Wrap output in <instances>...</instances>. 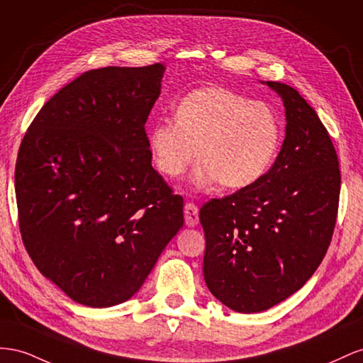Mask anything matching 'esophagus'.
I'll list each match as a JSON object with an SVG mask.
<instances>
[{"label": "esophagus", "instance_id": "obj_1", "mask_svg": "<svg viewBox=\"0 0 363 363\" xmlns=\"http://www.w3.org/2000/svg\"><path fill=\"white\" fill-rule=\"evenodd\" d=\"M184 219H185V223H187L189 226L198 225V222H199V210H198V206H196L193 202H187V203L184 205Z\"/></svg>", "mask_w": 363, "mask_h": 363}]
</instances>
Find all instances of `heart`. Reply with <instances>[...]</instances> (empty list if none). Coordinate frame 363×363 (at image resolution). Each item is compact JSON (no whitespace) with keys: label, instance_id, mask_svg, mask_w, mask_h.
I'll use <instances>...</instances> for the list:
<instances>
[{"label":"heart","instance_id":"b5f03b06","mask_svg":"<svg viewBox=\"0 0 363 363\" xmlns=\"http://www.w3.org/2000/svg\"><path fill=\"white\" fill-rule=\"evenodd\" d=\"M283 128L272 106L225 86H202L181 99L174 118H161L149 130L157 169L179 178L198 155V185L214 181L223 189L250 187L271 169L281 146Z\"/></svg>","mask_w":363,"mask_h":363}]
</instances>
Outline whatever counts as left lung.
<instances>
[{
	"label": "left lung",
	"mask_w": 363,
	"mask_h": 363,
	"mask_svg": "<svg viewBox=\"0 0 363 363\" xmlns=\"http://www.w3.org/2000/svg\"><path fill=\"white\" fill-rule=\"evenodd\" d=\"M267 85L281 96L287 121L274 165L199 211L205 283L240 313L263 312L306 284L328 250L339 208L340 170L328 130L296 89Z\"/></svg>",
	"instance_id": "1"
}]
</instances>
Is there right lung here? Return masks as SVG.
<instances>
[{"instance_id":"right-lung-1","label":"right lung","mask_w":363,"mask_h":363,"mask_svg":"<svg viewBox=\"0 0 363 363\" xmlns=\"http://www.w3.org/2000/svg\"><path fill=\"white\" fill-rule=\"evenodd\" d=\"M164 71H85L21 141V239L39 272L79 304L109 307L137 294L184 225V201L152 167L146 133Z\"/></svg>"}]
</instances>
